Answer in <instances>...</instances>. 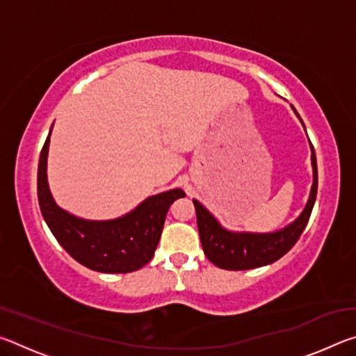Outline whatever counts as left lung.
Returning <instances> with one entry per match:
<instances>
[{
    "instance_id": "8db88e82",
    "label": "left lung",
    "mask_w": 356,
    "mask_h": 356,
    "mask_svg": "<svg viewBox=\"0 0 356 356\" xmlns=\"http://www.w3.org/2000/svg\"><path fill=\"white\" fill-rule=\"evenodd\" d=\"M292 110L298 116L293 106ZM298 119L301 120L300 116ZM301 124H303V120H301ZM311 150L312 186L308 204H306V207L297 220L292 221L289 226L280 229V231L265 234L227 231L200 201L193 200L196 209V220L202 250L210 262L225 270L257 268L262 267V265H268L278 261L280 257L284 256L297 243L301 232L305 231L306 225H308L317 196V160L312 144Z\"/></svg>"
}]
</instances>
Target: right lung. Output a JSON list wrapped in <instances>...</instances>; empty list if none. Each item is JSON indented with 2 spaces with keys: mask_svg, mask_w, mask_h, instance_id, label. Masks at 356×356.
I'll return each instance as SVG.
<instances>
[{
  "mask_svg": "<svg viewBox=\"0 0 356 356\" xmlns=\"http://www.w3.org/2000/svg\"><path fill=\"white\" fill-rule=\"evenodd\" d=\"M51 129L39 156L38 197L42 216L53 236L76 262L95 272L130 273L140 270L154 256L170 206L185 193L180 188L159 193L114 220L78 218L58 206L48 186L47 156Z\"/></svg>",
  "mask_w": 356,
  "mask_h": 356,
  "instance_id": "1",
  "label": "right lung"
}]
</instances>
